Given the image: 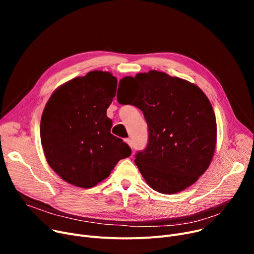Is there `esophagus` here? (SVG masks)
<instances>
[{"label":"esophagus","mask_w":254,"mask_h":254,"mask_svg":"<svg viewBox=\"0 0 254 254\" xmlns=\"http://www.w3.org/2000/svg\"><path fill=\"white\" fill-rule=\"evenodd\" d=\"M126 142L128 144V146L130 148H132V142H131V140L129 139V138H127V139H126Z\"/></svg>","instance_id":"1"}]
</instances>
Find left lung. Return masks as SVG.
Listing matches in <instances>:
<instances>
[{"label":"left lung","instance_id":"8db88e82","mask_svg":"<svg viewBox=\"0 0 254 254\" xmlns=\"http://www.w3.org/2000/svg\"><path fill=\"white\" fill-rule=\"evenodd\" d=\"M120 81L135 82L134 105L148 126V144L135 163L150 188L170 194L188 189L208 169L216 147V119L211 103L193 83L151 70Z\"/></svg>","mask_w":254,"mask_h":254}]
</instances>
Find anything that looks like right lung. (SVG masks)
<instances>
[{
	"label": "right lung",
	"instance_id": "add662e5",
	"mask_svg": "<svg viewBox=\"0 0 254 254\" xmlns=\"http://www.w3.org/2000/svg\"><path fill=\"white\" fill-rule=\"evenodd\" d=\"M117 79L91 71L61 85L49 98L40 136L50 168L65 182L89 189L110 175L129 146L113 136L107 109L115 97Z\"/></svg>",
	"mask_w": 254,
	"mask_h": 254
}]
</instances>
